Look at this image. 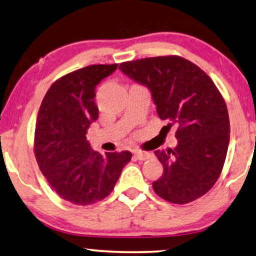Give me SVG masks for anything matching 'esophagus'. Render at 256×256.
Returning <instances> with one entry per match:
<instances>
[{"mask_svg": "<svg viewBox=\"0 0 256 256\" xmlns=\"http://www.w3.org/2000/svg\"><path fill=\"white\" fill-rule=\"evenodd\" d=\"M134 156H136V158L140 160V161H144V160H147V158H150L152 152H136V154H134Z\"/></svg>", "mask_w": 256, "mask_h": 256, "instance_id": "1", "label": "esophagus"}]
</instances>
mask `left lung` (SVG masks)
I'll return each mask as SVG.
<instances>
[{
	"mask_svg": "<svg viewBox=\"0 0 256 256\" xmlns=\"http://www.w3.org/2000/svg\"><path fill=\"white\" fill-rule=\"evenodd\" d=\"M120 71L150 90L158 117L178 128L177 146L155 150L163 174L155 193L172 204L199 199L210 190L226 162L230 120L226 101L204 71L179 56L124 62Z\"/></svg>",
	"mask_w": 256,
	"mask_h": 256,
	"instance_id": "1",
	"label": "left lung"
}]
</instances>
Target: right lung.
<instances>
[{"instance_id": "right-lung-1", "label": "right lung", "mask_w": 256, "mask_h": 256, "mask_svg": "<svg viewBox=\"0 0 256 256\" xmlns=\"http://www.w3.org/2000/svg\"><path fill=\"white\" fill-rule=\"evenodd\" d=\"M118 64L79 68L57 79L44 95L36 117L34 152L52 188L66 201L87 206L104 200L115 188L128 150L101 155L90 148L87 128L98 120L95 88Z\"/></svg>"}]
</instances>
